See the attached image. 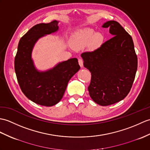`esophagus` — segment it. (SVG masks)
<instances>
[{"mask_svg": "<svg viewBox=\"0 0 150 150\" xmlns=\"http://www.w3.org/2000/svg\"><path fill=\"white\" fill-rule=\"evenodd\" d=\"M79 64L80 65V67H81V68H82L83 67V60L82 59H79Z\"/></svg>", "mask_w": 150, "mask_h": 150, "instance_id": "1", "label": "esophagus"}]
</instances>
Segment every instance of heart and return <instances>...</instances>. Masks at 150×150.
I'll list each match as a JSON object with an SVG mask.
<instances>
[{
    "instance_id": "heart-1",
    "label": "heart",
    "mask_w": 150,
    "mask_h": 150,
    "mask_svg": "<svg viewBox=\"0 0 150 150\" xmlns=\"http://www.w3.org/2000/svg\"><path fill=\"white\" fill-rule=\"evenodd\" d=\"M104 39L103 34L96 33L91 28H84L80 29L74 33L72 37V46L74 48H79L89 44L90 42L93 45H100Z\"/></svg>"
}]
</instances>
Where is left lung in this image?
Here are the masks:
<instances>
[{
	"instance_id": "obj_1",
	"label": "left lung",
	"mask_w": 150,
	"mask_h": 150,
	"mask_svg": "<svg viewBox=\"0 0 150 150\" xmlns=\"http://www.w3.org/2000/svg\"><path fill=\"white\" fill-rule=\"evenodd\" d=\"M112 38L93 52L81 54L83 66L91 74L89 95L98 105L107 106L123 100L130 92L137 69L133 40L117 22L104 23Z\"/></svg>"
}]
</instances>
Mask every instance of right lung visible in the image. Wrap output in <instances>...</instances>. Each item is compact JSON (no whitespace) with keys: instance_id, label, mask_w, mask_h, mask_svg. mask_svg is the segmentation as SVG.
<instances>
[{"instance_id":"1","label":"right lung","mask_w":150,"mask_h":150,"mask_svg":"<svg viewBox=\"0 0 150 150\" xmlns=\"http://www.w3.org/2000/svg\"><path fill=\"white\" fill-rule=\"evenodd\" d=\"M58 23L54 20L33 26L20 39L15 59V70L22 91L32 102L47 107L59 102L69 81L81 68L76 58L59 62L46 71L38 70L34 66V45L41 38L56 33Z\"/></svg>"}]
</instances>
